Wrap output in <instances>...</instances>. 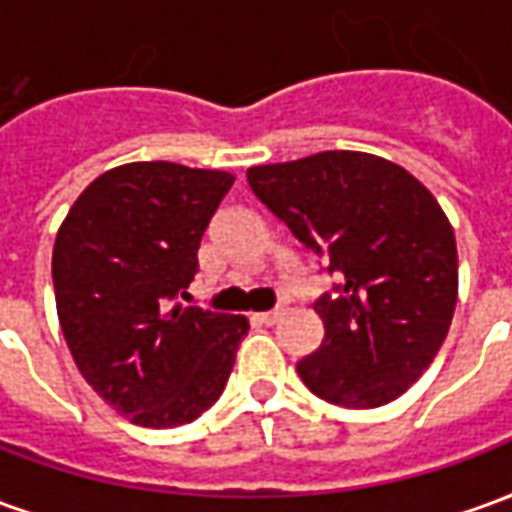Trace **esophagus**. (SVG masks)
<instances>
[{
  "label": "esophagus",
  "instance_id": "obj_1",
  "mask_svg": "<svg viewBox=\"0 0 512 512\" xmlns=\"http://www.w3.org/2000/svg\"><path fill=\"white\" fill-rule=\"evenodd\" d=\"M282 315H285V310H282V307H274V310L260 312L257 318H260V323H266V326H274V323H277Z\"/></svg>",
  "mask_w": 512,
  "mask_h": 512
}]
</instances>
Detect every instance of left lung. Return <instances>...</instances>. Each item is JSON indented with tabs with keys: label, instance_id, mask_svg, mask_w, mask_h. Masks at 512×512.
<instances>
[{
	"label": "left lung",
	"instance_id": "obj_1",
	"mask_svg": "<svg viewBox=\"0 0 512 512\" xmlns=\"http://www.w3.org/2000/svg\"><path fill=\"white\" fill-rule=\"evenodd\" d=\"M255 197L340 277L315 301L323 343L296 370L312 395L376 408L414 384L450 332L455 233L408 169L373 153L326 150L246 169Z\"/></svg>",
	"mask_w": 512,
	"mask_h": 512
}]
</instances>
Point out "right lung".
Masks as SVG:
<instances>
[{"mask_svg": "<svg viewBox=\"0 0 512 512\" xmlns=\"http://www.w3.org/2000/svg\"><path fill=\"white\" fill-rule=\"evenodd\" d=\"M233 180L172 161L123 164L95 178L57 230L51 277L65 343L95 395L134 425L200 417L249 332L244 315L172 304Z\"/></svg>", "mask_w": 512, "mask_h": 512, "instance_id": "obj_1", "label": "right lung"}]
</instances>
